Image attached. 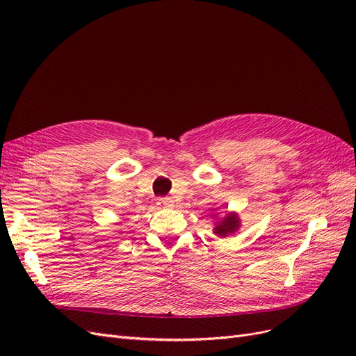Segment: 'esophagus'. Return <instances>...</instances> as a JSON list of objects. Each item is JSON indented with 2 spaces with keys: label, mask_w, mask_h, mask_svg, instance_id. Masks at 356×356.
Masks as SVG:
<instances>
[{
  "label": "esophagus",
  "mask_w": 356,
  "mask_h": 356,
  "mask_svg": "<svg viewBox=\"0 0 356 356\" xmlns=\"http://www.w3.org/2000/svg\"><path fill=\"white\" fill-rule=\"evenodd\" d=\"M157 204L160 208H172L174 207V200H172L170 197H160V199H157Z\"/></svg>",
  "instance_id": "34e87169"
}]
</instances>
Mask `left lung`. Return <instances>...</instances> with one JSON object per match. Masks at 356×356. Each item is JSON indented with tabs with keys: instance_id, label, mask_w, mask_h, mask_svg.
I'll return each mask as SVG.
<instances>
[{
	"instance_id": "obj_1",
	"label": "left lung",
	"mask_w": 356,
	"mask_h": 356,
	"mask_svg": "<svg viewBox=\"0 0 356 356\" xmlns=\"http://www.w3.org/2000/svg\"><path fill=\"white\" fill-rule=\"evenodd\" d=\"M239 227H241V220L238 217V213L230 212L225 215L221 221L217 222V225L213 227V233L225 238V236H229V234L234 233L236 230H239Z\"/></svg>"
}]
</instances>
